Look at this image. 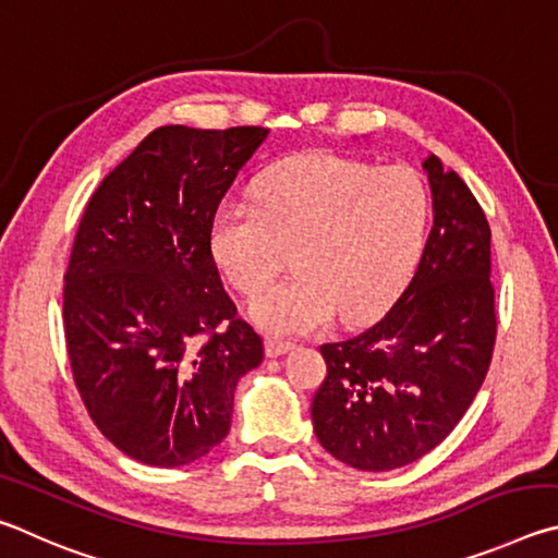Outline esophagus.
Instances as JSON below:
<instances>
[{"mask_svg": "<svg viewBox=\"0 0 558 558\" xmlns=\"http://www.w3.org/2000/svg\"><path fill=\"white\" fill-rule=\"evenodd\" d=\"M289 350H294V343H291V340H281V338H267V355H269V357L287 355Z\"/></svg>", "mask_w": 558, "mask_h": 558, "instance_id": "esophagus-1", "label": "esophagus"}]
</instances>
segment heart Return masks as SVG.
I'll use <instances>...</instances> for the list:
<instances>
[{
	"instance_id": "heart-1",
	"label": "heart",
	"mask_w": 558,
	"mask_h": 558,
	"mask_svg": "<svg viewBox=\"0 0 558 558\" xmlns=\"http://www.w3.org/2000/svg\"><path fill=\"white\" fill-rule=\"evenodd\" d=\"M432 198L412 166H377L330 151L274 166L257 203L225 201L210 247L230 284L257 294L296 247L299 277L264 289L250 314L274 336H301L375 316L422 257Z\"/></svg>"
}]
</instances>
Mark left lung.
I'll return each instance as SVG.
<instances>
[{"mask_svg":"<svg viewBox=\"0 0 558 558\" xmlns=\"http://www.w3.org/2000/svg\"><path fill=\"white\" fill-rule=\"evenodd\" d=\"M422 166L434 225L412 281L375 326L320 345L328 375L311 404L314 432L357 471H395L434 451L493 360L490 225L461 175L434 154Z\"/></svg>","mask_w":558,"mask_h":558,"instance_id":"1","label":"left lung"}]
</instances>
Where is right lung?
Instances as JSON below:
<instances>
[{
    "instance_id": "add662e5",
    "label": "right lung",
    "mask_w": 558,
    "mask_h": 558,
    "mask_svg": "<svg viewBox=\"0 0 558 558\" xmlns=\"http://www.w3.org/2000/svg\"><path fill=\"white\" fill-rule=\"evenodd\" d=\"M267 134L159 126L77 225L63 287L73 379L102 436L140 463L179 468L213 451L238 379L264 357L222 289L210 225Z\"/></svg>"
}]
</instances>
